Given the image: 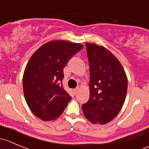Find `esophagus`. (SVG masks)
Returning <instances> with one entry per match:
<instances>
[{
  "label": "esophagus",
  "instance_id": "1",
  "mask_svg": "<svg viewBox=\"0 0 149 149\" xmlns=\"http://www.w3.org/2000/svg\"><path fill=\"white\" fill-rule=\"evenodd\" d=\"M79 87H78V88H75V89H74L75 94H77V93L79 92Z\"/></svg>",
  "mask_w": 149,
  "mask_h": 149
}]
</instances>
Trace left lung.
Instances as JSON below:
<instances>
[{
    "label": "left lung",
    "mask_w": 149,
    "mask_h": 149,
    "mask_svg": "<svg viewBox=\"0 0 149 149\" xmlns=\"http://www.w3.org/2000/svg\"><path fill=\"white\" fill-rule=\"evenodd\" d=\"M89 63V100L82 105L84 116L93 124L114 119L125 100L127 79L118 58L103 46L86 43Z\"/></svg>",
    "instance_id": "obj_1"
}]
</instances>
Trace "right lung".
Masks as SVG:
<instances>
[{"label": "right lung", "instance_id": "1", "mask_svg": "<svg viewBox=\"0 0 149 149\" xmlns=\"http://www.w3.org/2000/svg\"><path fill=\"white\" fill-rule=\"evenodd\" d=\"M84 46L65 40H52L31 55L23 76V90L30 110L44 121L63 112L71 97L62 84L63 68Z\"/></svg>", "mask_w": 149, "mask_h": 149}]
</instances>
